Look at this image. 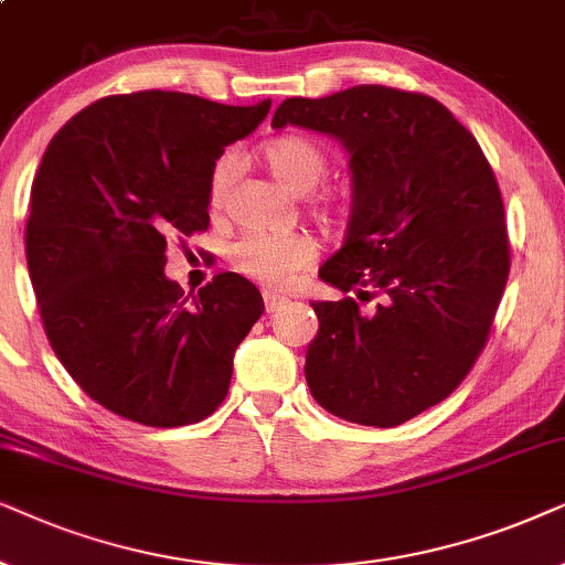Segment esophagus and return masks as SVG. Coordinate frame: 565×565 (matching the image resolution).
Wrapping results in <instances>:
<instances>
[{"label": "esophagus", "instance_id": "obj_1", "mask_svg": "<svg viewBox=\"0 0 565 565\" xmlns=\"http://www.w3.org/2000/svg\"><path fill=\"white\" fill-rule=\"evenodd\" d=\"M263 302H266V312H278L289 299L284 295H276V291H263Z\"/></svg>", "mask_w": 565, "mask_h": 565}]
</instances>
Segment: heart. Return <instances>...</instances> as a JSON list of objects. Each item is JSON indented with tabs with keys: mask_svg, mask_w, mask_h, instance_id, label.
Returning <instances> with one entry per match:
<instances>
[{
	"mask_svg": "<svg viewBox=\"0 0 565 565\" xmlns=\"http://www.w3.org/2000/svg\"><path fill=\"white\" fill-rule=\"evenodd\" d=\"M268 170L291 193H310L326 175V152L305 137H278L263 147ZM235 175V157L222 154L209 172V206L220 209L227 195L230 180ZM318 258V245L305 232L289 235H266L247 232L230 245L227 260L232 270L263 287H289Z\"/></svg>",
	"mask_w": 565,
	"mask_h": 565,
	"instance_id": "1",
	"label": "heart"
}]
</instances>
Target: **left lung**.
Wrapping results in <instances>:
<instances>
[{
  "label": "left lung",
  "instance_id": "left-lung-1",
  "mask_svg": "<svg viewBox=\"0 0 565 565\" xmlns=\"http://www.w3.org/2000/svg\"><path fill=\"white\" fill-rule=\"evenodd\" d=\"M330 134L351 154L353 206L320 278L353 297L312 302L305 377L328 413L401 426L468 377L509 278L499 183L476 137L434 97L359 85L289 97L274 129Z\"/></svg>",
  "mask_w": 565,
  "mask_h": 565
}]
</instances>
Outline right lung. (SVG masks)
<instances>
[{"instance_id":"right-lung-1","label":"right lung","mask_w":565,"mask_h":565,"mask_svg":"<svg viewBox=\"0 0 565 565\" xmlns=\"http://www.w3.org/2000/svg\"><path fill=\"white\" fill-rule=\"evenodd\" d=\"M270 100L145 89L66 120L30 191L25 255L49 343L103 408L157 428L220 408L263 297L239 274L199 295L164 276L168 239L209 227V172Z\"/></svg>"}]
</instances>
